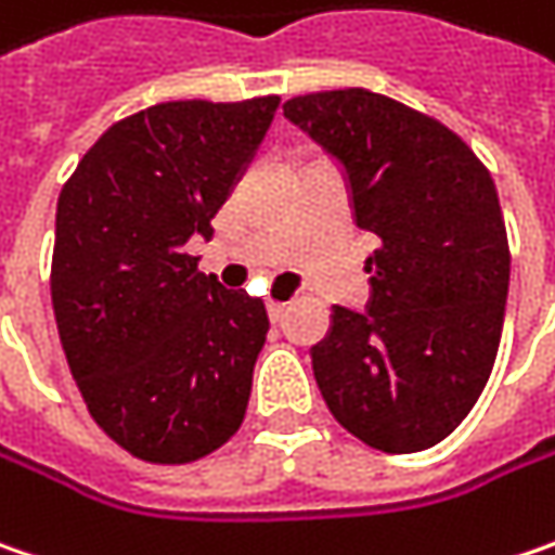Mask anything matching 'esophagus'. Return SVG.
<instances>
[{
  "instance_id": "esophagus-1",
  "label": "esophagus",
  "mask_w": 555,
  "mask_h": 555,
  "mask_svg": "<svg viewBox=\"0 0 555 555\" xmlns=\"http://www.w3.org/2000/svg\"><path fill=\"white\" fill-rule=\"evenodd\" d=\"M284 312H287V302H274V299L268 302V319L271 321H281L284 319Z\"/></svg>"
}]
</instances>
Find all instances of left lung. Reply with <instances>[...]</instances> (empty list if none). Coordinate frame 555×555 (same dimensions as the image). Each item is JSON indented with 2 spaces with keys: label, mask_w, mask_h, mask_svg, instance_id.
I'll use <instances>...</instances> for the list:
<instances>
[{
  "label": "left lung",
  "mask_w": 555,
  "mask_h": 555,
  "mask_svg": "<svg viewBox=\"0 0 555 555\" xmlns=\"http://www.w3.org/2000/svg\"><path fill=\"white\" fill-rule=\"evenodd\" d=\"M331 155L365 259L362 312L334 306L312 372L331 415L384 453L440 443L485 390L506 315L509 243L493 178L450 127L372 90L284 102Z\"/></svg>",
  "instance_id": "left-lung-1"
}]
</instances>
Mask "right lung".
Returning <instances> with one entry per match:
<instances>
[{
    "label": "right lung",
    "mask_w": 555,
    "mask_h": 555,
    "mask_svg": "<svg viewBox=\"0 0 555 555\" xmlns=\"http://www.w3.org/2000/svg\"><path fill=\"white\" fill-rule=\"evenodd\" d=\"M281 99H183L112 125L55 208L52 309L96 425L127 453L181 465L234 437L268 312L196 271L183 246L259 153Z\"/></svg>",
    "instance_id": "right-lung-1"
}]
</instances>
